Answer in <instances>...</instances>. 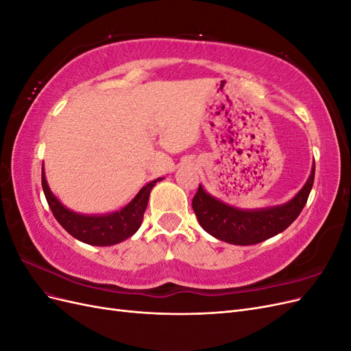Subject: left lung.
<instances>
[{
    "label": "left lung",
    "instance_id": "left-lung-1",
    "mask_svg": "<svg viewBox=\"0 0 351 351\" xmlns=\"http://www.w3.org/2000/svg\"><path fill=\"white\" fill-rule=\"evenodd\" d=\"M315 180V162L311 177L290 202L265 209L244 210L226 205L208 195L199 184L192 206L199 224L210 236L239 246H250L277 236L299 217L304 208Z\"/></svg>",
    "mask_w": 351,
    "mask_h": 351
}]
</instances>
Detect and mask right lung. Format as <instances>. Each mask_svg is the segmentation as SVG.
I'll return each mask as SVG.
<instances>
[{
    "label": "right lung",
    "mask_w": 351,
    "mask_h": 351,
    "mask_svg": "<svg viewBox=\"0 0 351 351\" xmlns=\"http://www.w3.org/2000/svg\"><path fill=\"white\" fill-rule=\"evenodd\" d=\"M159 180L161 178H156L154 182L143 186L141 192L134 196L129 205H125L120 210L112 212V214L80 215L76 214V212L69 210L66 206H62L58 199L51 193L47 184L44 169H42V189H44L52 215L56 217L60 226L69 234L83 243L93 244V246H111V244H117L129 239L139 230L151 190Z\"/></svg>",
    "instance_id": "obj_1"
}]
</instances>
